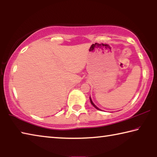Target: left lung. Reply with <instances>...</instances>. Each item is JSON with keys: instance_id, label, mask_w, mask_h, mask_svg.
Masks as SVG:
<instances>
[{"instance_id": "left-lung-1", "label": "left lung", "mask_w": 157, "mask_h": 157, "mask_svg": "<svg viewBox=\"0 0 157 157\" xmlns=\"http://www.w3.org/2000/svg\"><path fill=\"white\" fill-rule=\"evenodd\" d=\"M90 101H91V104H92V105H93V106H94V107H95V109H98V110H100L99 108H98V107H96V106H95V105L94 104V102H92V100H91V98H90Z\"/></svg>"}]
</instances>
